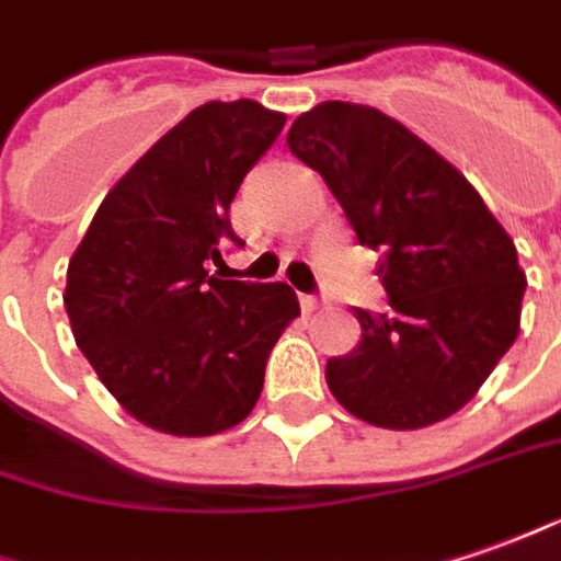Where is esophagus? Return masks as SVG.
Here are the masks:
<instances>
[{
  "label": "esophagus",
  "mask_w": 561,
  "mask_h": 561,
  "mask_svg": "<svg viewBox=\"0 0 561 561\" xmlns=\"http://www.w3.org/2000/svg\"><path fill=\"white\" fill-rule=\"evenodd\" d=\"M300 307H304V312H316L325 307V300H319V297L312 295H300Z\"/></svg>",
  "instance_id": "obj_1"
}]
</instances>
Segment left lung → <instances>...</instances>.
Here are the masks:
<instances>
[{"label": "left lung", "instance_id": "1", "mask_svg": "<svg viewBox=\"0 0 561 561\" xmlns=\"http://www.w3.org/2000/svg\"><path fill=\"white\" fill-rule=\"evenodd\" d=\"M288 147L383 254L390 312L356 310L359 346L325 365L331 396L383 430L451 417L519 334L525 273L510 232L445 156L375 106H312Z\"/></svg>", "mask_w": 561, "mask_h": 561}]
</instances>
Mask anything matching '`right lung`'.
I'll list each match as a JSON object with an SVG mask.
<instances>
[{
	"label": "right lung",
	"mask_w": 561,
	"mask_h": 561,
	"mask_svg": "<svg viewBox=\"0 0 561 561\" xmlns=\"http://www.w3.org/2000/svg\"><path fill=\"white\" fill-rule=\"evenodd\" d=\"M285 113L208 101L159 137L110 190L72 251L64 307L76 346L135 421L169 436L242 424L270 350L300 316L285 282L217 279L236 239L230 202Z\"/></svg>",
	"instance_id": "add662e5"
}]
</instances>
